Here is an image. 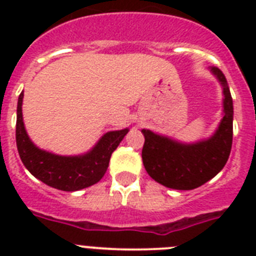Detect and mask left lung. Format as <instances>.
<instances>
[{"instance_id": "1", "label": "left lung", "mask_w": 256, "mask_h": 256, "mask_svg": "<svg viewBox=\"0 0 256 256\" xmlns=\"http://www.w3.org/2000/svg\"><path fill=\"white\" fill-rule=\"evenodd\" d=\"M223 88V114L212 136L184 144L168 136L144 128L142 160L148 174L174 190H192L202 186L222 170L232 144L234 106L228 84L218 68H210Z\"/></svg>"}]
</instances>
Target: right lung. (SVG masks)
Instances as JSON below:
<instances>
[{
    "instance_id": "right-lung-1",
    "label": "right lung",
    "mask_w": 256,
    "mask_h": 256,
    "mask_svg": "<svg viewBox=\"0 0 256 256\" xmlns=\"http://www.w3.org/2000/svg\"><path fill=\"white\" fill-rule=\"evenodd\" d=\"M24 92L18 96L16 140L22 164L41 182L62 191H77L100 182L108 168L110 156L128 128L108 132L96 146L80 156H58L37 148L28 136L22 118Z\"/></svg>"
}]
</instances>
